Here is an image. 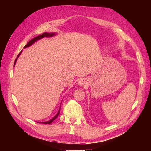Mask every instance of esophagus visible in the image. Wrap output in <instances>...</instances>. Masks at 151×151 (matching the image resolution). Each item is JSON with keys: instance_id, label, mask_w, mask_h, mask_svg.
Instances as JSON below:
<instances>
[{"instance_id": "obj_1", "label": "esophagus", "mask_w": 151, "mask_h": 151, "mask_svg": "<svg viewBox=\"0 0 151 151\" xmlns=\"http://www.w3.org/2000/svg\"><path fill=\"white\" fill-rule=\"evenodd\" d=\"M78 85H80L81 86H85L86 84H87V82H86V80L85 78H81L80 80L78 82Z\"/></svg>"}]
</instances>
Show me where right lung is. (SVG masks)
Listing matches in <instances>:
<instances>
[{
	"label": "right lung",
	"mask_w": 151,
	"mask_h": 151,
	"mask_svg": "<svg viewBox=\"0 0 151 151\" xmlns=\"http://www.w3.org/2000/svg\"><path fill=\"white\" fill-rule=\"evenodd\" d=\"M55 34H54V33H47V32H45V33H43V34H42L41 35H39V36H38V37H35V38H34V39H32V40H30V41L27 43V44L25 45V47H24V48H27V47H30V45H32L33 43H34L35 42H36L37 41V40H39V39H42V38H44V37H52V36H54ZM20 55V54H19L18 55V56H17V58H16V60H15V61H14V65H15V63H16V61H17V58L19 57V56ZM60 109H59V111H58V113L57 114V115H56L54 118H52V119L51 120H50V121H47V122H39V123H43V124H50L51 122H52L53 121H55V120L58 117V114H59V112H60Z\"/></svg>",
	"instance_id": "right-lung-1"
}]
</instances>
